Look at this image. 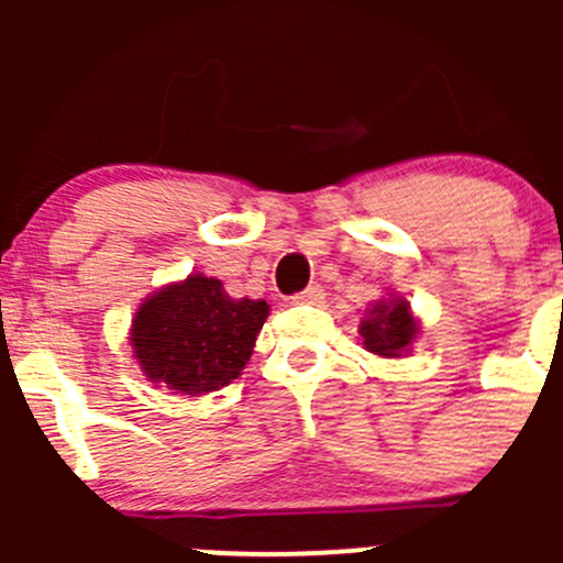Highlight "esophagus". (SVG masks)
I'll list each match as a JSON object with an SVG mask.
<instances>
[{
    "label": "esophagus",
    "instance_id": "1",
    "mask_svg": "<svg viewBox=\"0 0 563 563\" xmlns=\"http://www.w3.org/2000/svg\"><path fill=\"white\" fill-rule=\"evenodd\" d=\"M321 299H323V288L321 286H308L305 291L294 294L291 302L294 305H321Z\"/></svg>",
    "mask_w": 563,
    "mask_h": 563
}]
</instances>
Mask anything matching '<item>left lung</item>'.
<instances>
[{"mask_svg":"<svg viewBox=\"0 0 563 563\" xmlns=\"http://www.w3.org/2000/svg\"><path fill=\"white\" fill-rule=\"evenodd\" d=\"M417 332L419 327L406 299H391L387 305L378 302L360 327L365 349L378 356H400L402 351H408Z\"/></svg>","mask_w":563,"mask_h":563,"instance_id":"8db88e82","label":"left lung"}]
</instances>
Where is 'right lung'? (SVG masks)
Segmentation results:
<instances>
[{"label": "right lung", "mask_w": 563, "mask_h": 563, "mask_svg": "<svg viewBox=\"0 0 563 563\" xmlns=\"http://www.w3.org/2000/svg\"><path fill=\"white\" fill-rule=\"evenodd\" d=\"M266 316L264 299H231L214 277L190 275L141 305L133 354L155 384L207 395L242 376Z\"/></svg>", "instance_id": "right-lung-1"}]
</instances>
